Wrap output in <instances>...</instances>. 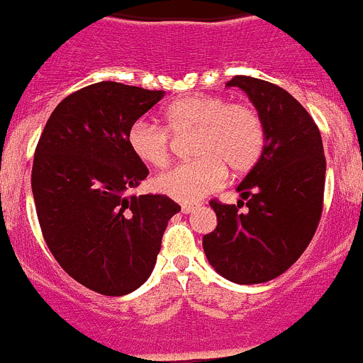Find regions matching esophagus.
Segmentation results:
<instances>
[{
	"mask_svg": "<svg viewBox=\"0 0 363 363\" xmlns=\"http://www.w3.org/2000/svg\"><path fill=\"white\" fill-rule=\"evenodd\" d=\"M199 203H184V205L181 206L182 208V212H184V214H190V212H196L197 208H199Z\"/></svg>",
	"mask_w": 363,
	"mask_h": 363,
	"instance_id": "1",
	"label": "esophagus"
}]
</instances>
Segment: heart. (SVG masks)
Masks as SVG:
<instances>
[{
  "mask_svg": "<svg viewBox=\"0 0 363 363\" xmlns=\"http://www.w3.org/2000/svg\"><path fill=\"white\" fill-rule=\"evenodd\" d=\"M164 118L173 133L196 130L191 153L197 157L158 173L151 181L155 191L179 203H196L218 190L227 179V167L236 173L251 169L264 149V127L257 111L223 97H181L164 111ZM127 144L149 166H164L169 158L167 130L144 118L129 127Z\"/></svg>",
  "mask_w": 363,
  "mask_h": 363,
  "instance_id": "heart-1",
  "label": "heart"
}]
</instances>
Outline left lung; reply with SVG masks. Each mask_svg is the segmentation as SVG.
<instances>
[{
    "label": "left lung",
    "mask_w": 363,
    "mask_h": 363,
    "mask_svg": "<svg viewBox=\"0 0 363 363\" xmlns=\"http://www.w3.org/2000/svg\"><path fill=\"white\" fill-rule=\"evenodd\" d=\"M247 94L264 127L258 162L238 184V205L210 206L214 233L203 236L210 266L236 284H260L294 266L308 247L323 210L327 160L318 125L284 88L236 75L227 88ZM248 208L239 212V206Z\"/></svg>",
    "instance_id": "obj_1"
}]
</instances>
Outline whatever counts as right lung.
Wrapping results in <instances>:
<instances>
[{
	"instance_id": "obj_1",
	"label": "right lung",
	"mask_w": 363,
	"mask_h": 363,
	"mask_svg": "<svg viewBox=\"0 0 363 363\" xmlns=\"http://www.w3.org/2000/svg\"><path fill=\"white\" fill-rule=\"evenodd\" d=\"M166 92L90 84L57 105L33 162L42 234L66 273L101 295H127L153 273L167 221L181 212L166 196H129L147 177L127 130Z\"/></svg>"
}]
</instances>
